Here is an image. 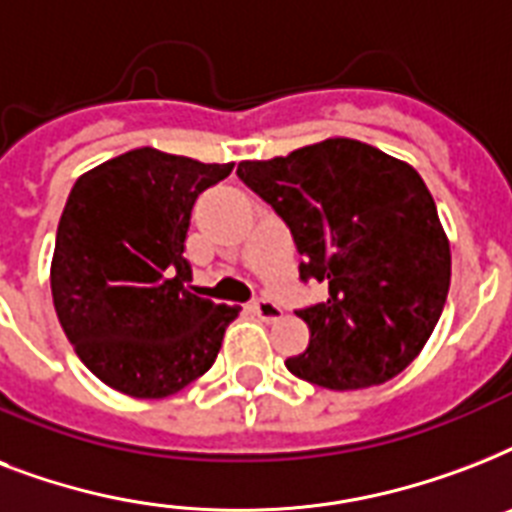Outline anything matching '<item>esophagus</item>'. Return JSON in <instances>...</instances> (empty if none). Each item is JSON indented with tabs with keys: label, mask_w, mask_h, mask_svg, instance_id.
Masks as SVG:
<instances>
[{
	"label": "esophagus",
	"mask_w": 512,
	"mask_h": 512,
	"mask_svg": "<svg viewBox=\"0 0 512 512\" xmlns=\"http://www.w3.org/2000/svg\"><path fill=\"white\" fill-rule=\"evenodd\" d=\"M252 311H255V316H260L263 321L281 319V308L273 303V300H268V297H260V300H255V303H252Z\"/></svg>",
	"instance_id": "34e87169"
}]
</instances>
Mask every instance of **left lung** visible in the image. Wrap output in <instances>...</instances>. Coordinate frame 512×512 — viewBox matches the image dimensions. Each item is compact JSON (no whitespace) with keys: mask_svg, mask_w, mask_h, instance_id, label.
Returning <instances> with one entry per match:
<instances>
[{"mask_svg":"<svg viewBox=\"0 0 512 512\" xmlns=\"http://www.w3.org/2000/svg\"><path fill=\"white\" fill-rule=\"evenodd\" d=\"M236 175L289 225L300 279L327 281L297 311L311 329L287 369L329 390L388 382L420 356L444 311L452 252L412 164L361 140L329 138Z\"/></svg>","mask_w":512,"mask_h":512,"instance_id":"obj_1","label":"left lung"}]
</instances>
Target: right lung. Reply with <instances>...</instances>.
Instances as JSON below:
<instances>
[{"label": "right lung", "instance_id": "1", "mask_svg": "<svg viewBox=\"0 0 512 512\" xmlns=\"http://www.w3.org/2000/svg\"><path fill=\"white\" fill-rule=\"evenodd\" d=\"M156 148L84 172L68 193L52 252V303L76 356L108 388L167 398L215 364L239 305L188 289L183 257L201 191L231 175Z\"/></svg>", "mask_w": 512, "mask_h": 512}]
</instances>
